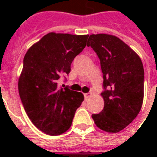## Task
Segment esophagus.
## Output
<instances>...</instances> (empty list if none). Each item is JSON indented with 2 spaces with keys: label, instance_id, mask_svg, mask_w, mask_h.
Segmentation results:
<instances>
[{
  "label": "esophagus",
  "instance_id": "34e87169",
  "mask_svg": "<svg viewBox=\"0 0 157 157\" xmlns=\"http://www.w3.org/2000/svg\"><path fill=\"white\" fill-rule=\"evenodd\" d=\"M90 98V94H85V100L88 101Z\"/></svg>",
  "mask_w": 157,
  "mask_h": 157
}]
</instances>
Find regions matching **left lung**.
<instances>
[{
  "label": "left lung",
  "mask_w": 157,
  "mask_h": 157,
  "mask_svg": "<svg viewBox=\"0 0 157 157\" xmlns=\"http://www.w3.org/2000/svg\"><path fill=\"white\" fill-rule=\"evenodd\" d=\"M90 46L100 60L103 75V111L93 114L97 126L117 133L131 123L144 101V70L141 59L121 39L107 34L90 36Z\"/></svg>",
  "instance_id": "8db88e82"
}]
</instances>
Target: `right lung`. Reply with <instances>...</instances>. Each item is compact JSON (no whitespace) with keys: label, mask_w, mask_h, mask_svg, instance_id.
<instances>
[{"label":"right lung","mask_w":157,"mask_h":157,"mask_svg":"<svg viewBox=\"0 0 157 157\" xmlns=\"http://www.w3.org/2000/svg\"><path fill=\"white\" fill-rule=\"evenodd\" d=\"M88 36L50 33L24 56L18 93L31 121L45 134L66 132L83 102L82 94L61 88L58 81L61 76L68 75L71 63L86 47Z\"/></svg>","instance_id":"obj_1"}]
</instances>
